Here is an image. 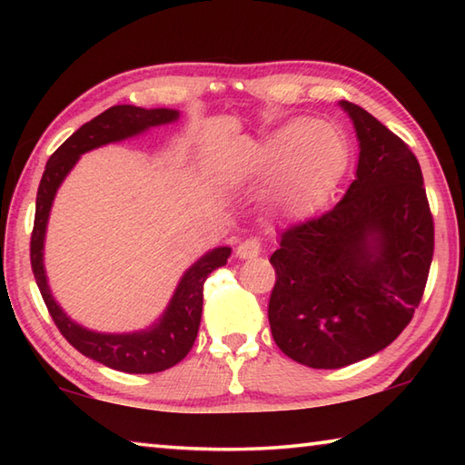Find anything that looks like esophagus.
<instances>
[{
  "instance_id": "1",
  "label": "esophagus",
  "mask_w": 465,
  "mask_h": 465,
  "mask_svg": "<svg viewBox=\"0 0 465 465\" xmlns=\"http://www.w3.org/2000/svg\"><path fill=\"white\" fill-rule=\"evenodd\" d=\"M262 248H261V242L258 240H243L238 248H235V256L242 258V261H246V258H256L261 254Z\"/></svg>"
}]
</instances>
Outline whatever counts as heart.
<instances>
[{
	"instance_id": "obj_1",
	"label": "heart",
	"mask_w": 465,
	"mask_h": 465,
	"mask_svg": "<svg viewBox=\"0 0 465 465\" xmlns=\"http://www.w3.org/2000/svg\"><path fill=\"white\" fill-rule=\"evenodd\" d=\"M349 143L334 124L299 116L235 155L233 172L243 183L266 184L272 209L305 215L324 203L349 168Z\"/></svg>"
}]
</instances>
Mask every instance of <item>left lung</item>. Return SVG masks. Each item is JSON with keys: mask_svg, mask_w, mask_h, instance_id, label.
Returning <instances> with one entry per match:
<instances>
[{"mask_svg": "<svg viewBox=\"0 0 465 465\" xmlns=\"http://www.w3.org/2000/svg\"><path fill=\"white\" fill-rule=\"evenodd\" d=\"M359 139L357 176L332 211L282 233L269 322L297 363L341 369L391 344L427 285L435 227L419 160L352 102H338Z\"/></svg>", "mask_w": 465, "mask_h": 465, "instance_id": "1", "label": "left lung"}]
</instances>
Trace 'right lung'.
I'll use <instances>...</instances> for the list:
<instances>
[{
    "instance_id": "add662e5",
    "label": "right lung",
    "mask_w": 465,
    "mask_h": 465,
    "mask_svg": "<svg viewBox=\"0 0 465 465\" xmlns=\"http://www.w3.org/2000/svg\"><path fill=\"white\" fill-rule=\"evenodd\" d=\"M180 119V113L174 108H139L131 104H119L104 110L96 119L82 124L49 162H46L41 184L36 193V213L35 230L30 238V264L41 289V295L46 303L51 318L57 324L59 332L67 338V342L98 363L124 373H157L180 363L188 351L193 349L196 332L201 326L203 313V285L211 272L219 266L227 264L232 254L230 246H219L203 254L183 279L172 295L168 308L163 310L160 320L153 322L145 330L137 332H96V330L84 328L77 324L61 305L54 302L49 281L45 272V235L49 223L51 207L59 186L72 168L80 160V155L92 149L114 143L129 137L141 135L147 129L160 127Z\"/></svg>"
}]
</instances>
